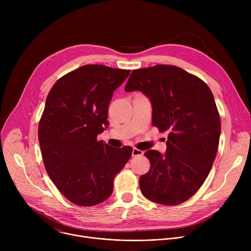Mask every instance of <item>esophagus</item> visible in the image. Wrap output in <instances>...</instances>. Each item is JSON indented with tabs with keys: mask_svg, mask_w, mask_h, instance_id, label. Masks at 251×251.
<instances>
[{
	"mask_svg": "<svg viewBox=\"0 0 251 251\" xmlns=\"http://www.w3.org/2000/svg\"><path fill=\"white\" fill-rule=\"evenodd\" d=\"M143 154H144V152H143L142 150L133 148V151H132V156H133V157H140V156H142Z\"/></svg>",
	"mask_w": 251,
	"mask_h": 251,
	"instance_id": "34e87169",
	"label": "esophagus"
}]
</instances>
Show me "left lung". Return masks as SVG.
Returning <instances> with one entry per match:
<instances>
[{
  "mask_svg": "<svg viewBox=\"0 0 251 251\" xmlns=\"http://www.w3.org/2000/svg\"><path fill=\"white\" fill-rule=\"evenodd\" d=\"M139 90L152 103V123L169 131L167 151L148 150L151 163L140 176L148 200L176 205L201 187L216 158L221 119L208 86L198 76L175 65L158 64L132 71L125 91Z\"/></svg>",
  "mask_w": 251,
  "mask_h": 251,
  "instance_id": "1",
  "label": "left lung"
}]
</instances>
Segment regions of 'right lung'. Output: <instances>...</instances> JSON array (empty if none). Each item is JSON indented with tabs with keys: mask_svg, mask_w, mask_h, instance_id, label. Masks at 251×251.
I'll return each instance as SVG.
<instances>
[{
	"mask_svg": "<svg viewBox=\"0 0 251 251\" xmlns=\"http://www.w3.org/2000/svg\"><path fill=\"white\" fill-rule=\"evenodd\" d=\"M130 70L101 64L83 65L51 87L39 124L45 168L58 191L81 206L98 204L113 191L115 176L132 148H112L97 140L109 125L108 106L114 90Z\"/></svg>",
	"mask_w": 251,
	"mask_h": 251,
	"instance_id": "obj_1",
	"label": "right lung"
}]
</instances>
